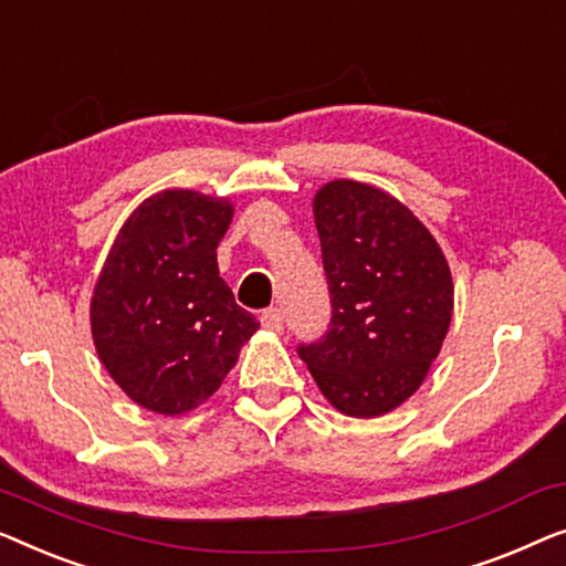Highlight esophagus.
I'll return each instance as SVG.
<instances>
[{"label": "esophagus", "instance_id": "esophagus-1", "mask_svg": "<svg viewBox=\"0 0 566 566\" xmlns=\"http://www.w3.org/2000/svg\"><path fill=\"white\" fill-rule=\"evenodd\" d=\"M261 325H264L266 331L272 333H280L284 328V313L280 307H269L261 313Z\"/></svg>", "mask_w": 566, "mask_h": 566}]
</instances>
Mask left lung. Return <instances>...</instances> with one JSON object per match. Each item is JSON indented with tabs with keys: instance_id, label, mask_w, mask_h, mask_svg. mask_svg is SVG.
Masks as SVG:
<instances>
[{
	"instance_id": "obj_1",
	"label": "left lung",
	"mask_w": 566,
	"mask_h": 566,
	"mask_svg": "<svg viewBox=\"0 0 566 566\" xmlns=\"http://www.w3.org/2000/svg\"><path fill=\"white\" fill-rule=\"evenodd\" d=\"M331 331L300 346L325 400L377 418L418 392L453 313L451 269L423 222L385 189L333 179L313 197Z\"/></svg>"
}]
</instances>
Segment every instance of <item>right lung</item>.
I'll return each mask as SVG.
<instances>
[{"mask_svg":"<svg viewBox=\"0 0 566 566\" xmlns=\"http://www.w3.org/2000/svg\"><path fill=\"white\" fill-rule=\"evenodd\" d=\"M233 202L164 189L123 222L90 302L92 340L135 405L174 418L200 408L259 321L220 280L218 243Z\"/></svg>","mask_w":566,"mask_h":566,"instance_id":"obj_1","label":"right lung"}]
</instances>
